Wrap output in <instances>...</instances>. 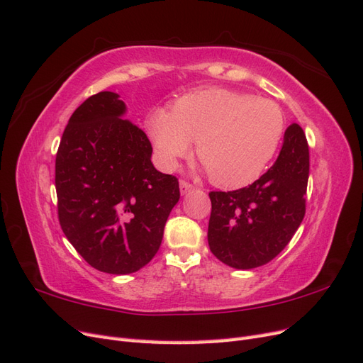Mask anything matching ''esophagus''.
Segmentation results:
<instances>
[{"mask_svg": "<svg viewBox=\"0 0 363 363\" xmlns=\"http://www.w3.org/2000/svg\"><path fill=\"white\" fill-rule=\"evenodd\" d=\"M179 189H181V193H182V194H185V193H189L190 190H193V189H194V185H193V184H190L189 181L181 179V181H179Z\"/></svg>", "mask_w": 363, "mask_h": 363, "instance_id": "esophagus-1", "label": "esophagus"}]
</instances>
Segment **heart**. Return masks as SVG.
Masks as SVG:
<instances>
[{
    "label": "heart",
    "mask_w": 363,
    "mask_h": 363,
    "mask_svg": "<svg viewBox=\"0 0 363 363\" xmlns=\"http://www.w3.org/2000/svg\"><path fill=\"white\" fill-rule=\"evenodd\" d=\"M147 131L161 164L174 169L190 154L202 161L211 182L240 189L261 177L285 131L282 108L267 98L213 87L174 101L172 110H155Z\"/></svg>",
    "instance_id": "1"
}]
</instances>
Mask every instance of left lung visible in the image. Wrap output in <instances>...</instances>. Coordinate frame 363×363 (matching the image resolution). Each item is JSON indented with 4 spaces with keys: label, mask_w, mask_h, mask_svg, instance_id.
<instances>
[{
    "label": "left lung",
    "mask_w": 363,
    "mask_h": 363,
    "mask_svg": "<svg viewBox=\"0 0 363 363\" xmlns=\"http://www.w3.org/2000/svg\"><path fill=\"white\" fill-rule=\"evenodd\" d=\"M308 178V140L298 123H291L276 162L259 179L209 193L208 244L216 258L238 270L273 261L305 217Z\"/></svg>",
    "instance_id": "1"
}]
</instances>
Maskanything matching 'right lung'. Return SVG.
I'll return each instance as SVG.
<instances>
[{
  "label": "right lung",
  "mask_w": 363,
  "mask_h": 363,
  "mask_svg": "<svg viewBox=\"0 0 363 363\" xmlns=\"http://www.w3.org/2000/svg\"><path fill=\"white\" fill-rule=\"evenodd\" d=\"M125 104L99 91L72 113L55 155L62 230L99 272L130 274L158 252L179 182L158 172L143 130L121 119Z\"/></svg>",
  "instance_id": "1"
}]
</instances>
